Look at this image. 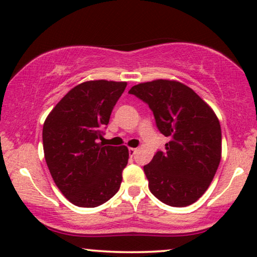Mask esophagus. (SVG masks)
Instances as JSON below:
<instances>
[{
	"label": "esophagus",
	"mask_w": 257,
	"mask_h": 257,
	"mask_svg": "<svg viewBox=\"0 0 257 257\" xmlns=\"http://www.w3.org/2000/svg\"><path fill=\"white\" fill-rule=\"evenodd\" d=\"M136 153V148H129V154H131V157H133Z\"/></svg>",
	"instance_id": "34e87169"
}]
</instances>
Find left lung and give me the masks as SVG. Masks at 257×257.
Listing matches in <instances>:
<instances>
[{"mask_svg":"<svg viewBox=\"0 0 257 257\" xmlns=\"http://www.w3.org/2000/svg\"><path fill=\"white\" fill-rule=\"evenodd\" d=\"M145 102L162 135L166 151H158L144 166L151 192L170 206L199 199L215 177L222 154V131L212 109L190 87L158 79L129 90Z\"/></svg>","mask_w":257,"mask_h":257,"instance_id":"left-lung-1","label":"left lung"}]
</instances>
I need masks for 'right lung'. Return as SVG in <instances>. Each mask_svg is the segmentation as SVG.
Instances as JSON below:
<instances>
[{
    "instance_id": "add662e5",
    "label": "right lung",
    "mask_w": 257,
    "mask_h": 257,
    "mask_svg": "<svg viewBox=\"0 0 257 257\" xmlns=\"http://www.w3.org/2000/svg\"><path fill=\"white\" fill-rule=\"evenodd\" d=\"M125 86V82L108 80L79 84L61 98L44 123L47 167L74 205L99 206L119 190L128 148L104 146L99 140Z\"/></svg>"
}]
</instances>
